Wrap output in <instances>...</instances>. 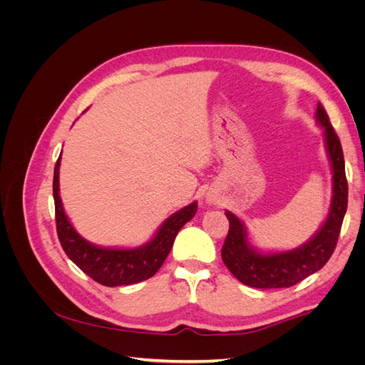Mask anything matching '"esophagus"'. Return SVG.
Listing matches in <instances>:
<instances>
[{
  "instance_id": "esophagus-1",
  "label": "esophagus",
  "mask_w": 365,
  "mask_h": 365,
  "mask_svg": "<svg viewBox=\"0 0 365 365\" xmlns=\"http://www.w3.org/2000/svg\"><path fill=\"white\" fill-rule=\"evenodd\" d=\"M208 201H210V202H215V200H213V197H208Z\"/></svg>"
}]
</instances>
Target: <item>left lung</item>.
<instances>
[{"label": "left lung", "mask_w": 365, "mask_h": 365, "mask_svg": "<svg viewBox=\"0 0 365 365\" xmlns=\"http://www.w3.org/2000/svg\"><path fill=\"white\" fill-rule=\"evenodd\" d=\"M317 121L324 129V143L332 165V202L324 224L317 235L291 251L260 252L250 245L247 228L231 212H225L230 230L222 247V260L235 277L251 288H289L322 269L334 254L347 210V180L342 148L322 103L317 106Z\"/></svg>", "instance_id": "8db88e82"}]
</instances>
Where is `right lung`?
<instances>
[{
    "mask_svg": "<svg viewBox=\"0 0 365 365\" xmlns=\"http://www.w3.org/2000/svg\"><path fill=\"white\" fill-rule=\"evenodd\" d=\"M59 165L61 157L54 165L53 197L56 210V230L65 254L86 275L103 286L134 284L150 279L161 268L169 256L178 231L189 222L197 210V202H192L168 217L148 244L138 248H103L85 240L70 224L63 212L59 196Z\"/></svg>",
    "mask_w": 365,
    "mask_h": 365,
    "instance_id": "obj_1",
    "label": "right lung"
}]
</instances>
